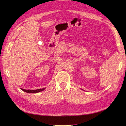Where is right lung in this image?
Wrapping results in <instances>:
<instances>
[{
    "label": "right lung",
    "mask_w": 126,
    "mask_h": 126,
    "mask_svg": "<svg viewBox=\"0 0 126 126\" xmlns=\"http://www.w3.org/2000/svg\"><path fill=\"white\" fill-rule=\"evenodd\" d=\"M45 88H43V89H36V90H25L21 88V90H22V91L26 92V93H38L39 92L42 91H43L44 90Z\"/></svg>",
    "instance_id": "add662e5"
}]
</instances>
